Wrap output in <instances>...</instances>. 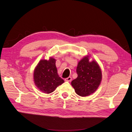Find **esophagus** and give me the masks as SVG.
Listing matches in <instances>:
<instances>
[{
    "label": "esophagus",
    "instance_id": "1",
    "mask_svg": "<svg viewBox=\"0 0 132 132\" xmlns=\"http://www.w3.org/2000/svg\"><path fill=\"white\" fill-rule=\"evenodd\" d=\"M71 80H72L71 77H67V78L65 79V80L66 82H71Z\"/></svg>",
    "mask_w": 132,
    "mask_h": 132
}]
</instances>
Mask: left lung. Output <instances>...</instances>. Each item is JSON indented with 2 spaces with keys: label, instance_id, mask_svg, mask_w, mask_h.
Instances as JSON below:
<instances>
[{
  "label": "left lung",
  "instance_id": "obj_1",
  "mask_svg": "<svg viewBox=\"0 0 132 132\" xmlns=\"http://www.w3.org/2000/svg\"><path fill=\"white\" fill-rule=\"evenodd\" d=\"M77 78L71 82L77 94L86 96L93 94L98 88L101 80V71L97 63L89 61L88 56L80 60L77 67Z\"/></svg>",
  "mask_w": 132,
  "mask_h": 132
}]
</instances>
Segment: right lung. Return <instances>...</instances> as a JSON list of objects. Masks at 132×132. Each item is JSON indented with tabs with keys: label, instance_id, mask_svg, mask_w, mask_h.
<instances>
[{
	"label": "right lung",
	"instance_id": "1",
	"mask_svg": "<svg viewBox=\"0 0 132 132\" xmlns=\"http://www.w3.org/2000/svg\"><path fill=\"white\" fill-rule=\"evenodd\" d=\"M56 60L53 58L50 60H40L34 72V80L40 90L46 94L52 93L64 80L59 77L55 65Z\"/></svg>",
	"mask_w": 132,
	"mask_h": 132
}]
</instances>
